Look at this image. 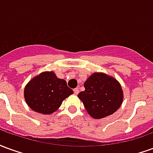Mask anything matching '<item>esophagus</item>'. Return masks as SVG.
I'll return each instance as SVG.
<instances>
[{
	"mask_svg": "<svg viewBox=\"0 0 153 153\" xmlns=\"http://www.w3.org/2000/svg\"><path fill=\"white\" fill-rule=\"evenodd\" d=\"M79 93V90L78 88H74V93L75 95H77Z\"/></svg>",
	"mask_w": 153,
	"mask_h": 153,
	"instance_id": "34e87169",
	"label": "esophagus"
}]
</instances>
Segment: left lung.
<instances>
[{
    "mask_svg": "<svg viewBox=\"0 0 153 153\" xmlns=\"http://www.w3.org/2000/svg\"><path fill=\"white\" fill-rule=\"evenodd\" d=\"M85 90L78 97L93 118L112 115L121 106L123 91L117 80L103 73H94L85 81Z\"/></svg>",
    "mask_w": 153,
    "mask_h": 153,
    "instance_id": "1",
    "label": "left lung"
}]
</instances>
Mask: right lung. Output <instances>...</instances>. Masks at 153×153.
<instances>
[{"label": "right lung", "mask_w": 153, "mask_h": 153, "mask_svg": "<svg viewBox=\"0 0 153 153\" xmlns=\"http://www.w3.org/2000/svg\"><path fill=\"white\" fill-rule=\"evenodd\" d=\"M73 93L65 80L58 79L54 72H42L32 79L25 88L28 106L36 112L51 115L66 97Z\"/></svg>", "instance_id": "1"}]
</instances>
